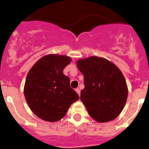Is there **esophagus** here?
Masks as SVG:
<instances>
[{"instance_id": "1", "label": "esophagus", "mask_w": 149, "mask_h": 149, "mask_svg": "<svg viewBox=\"0 0 149 149\" xmlns=\"http://www.w3.org/2000/svg\"><path fill=\"white\" fill-rule=\"evenodd\" d=\"M75 91L77 92V93L78 94V95L80 96V95H81V89H79V88H77V89H75Z\"/></svg>"}]
</instances>
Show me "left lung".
I'll return each mask as SVG.
<instances>
[{"mask_svg": "<svg viewBox=\"0 0 149 149\" xmlns=\"http://www.w3.org/2000/svg\"><path fill=\"white\" fill-rule=\"evenodd\" d=\"M84 74L81 100L93 119L98 122L113 120L120 114L127 98V87L122 72L104 58L90 56L77 62Z\"/></svg>", "mask_w": 149, "mask_h": 149, "instance_id": "left-lung-1", "label": "left lung"}]
</instances>
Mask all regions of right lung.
Returning a JSON list of instances; mask_svg holds the SVG:
<instances>
[{"mask_svg":"<svg viewBox=\"0 0 149 149\" xmlns=\"http://www.w3.org/2000/svg\"><path fill=\"white\" fill-rule=\"evenodd\" d=\"M72 61L67 56L48 54L30 68L24 93L30 110L40 119L56 122L65 116L72 103L79 99L63 69Z\"/></svg>","mask_w":149,"mask_h":149,"instance_id":"right-lung-1","label":"right lung"}]
</instances>
